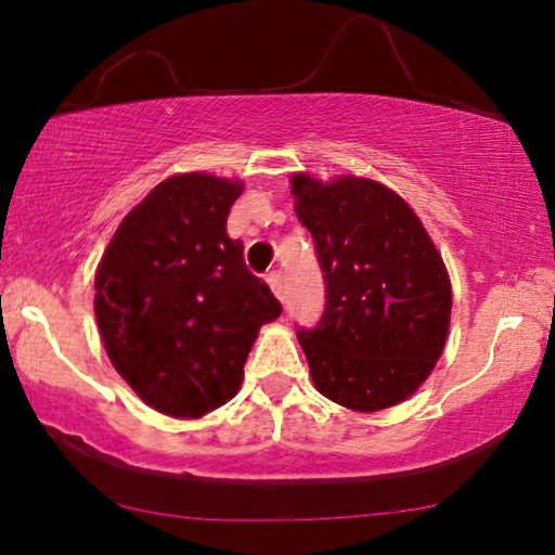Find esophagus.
<instances>
[{
  "mask_svg": "<svg viewBox=\"0 0 555 555\" xmlns=\"http://www.w3.org/2000/svg\"><path fill=\"white\" fill-rule=\"evenodd\" d=\"M267 284L271 286V292H274V296L276 299L284 304V299H286V286H284V274H281V271H269V276H267Z\"/></svg>",
  "mask_w": 555,
  "mask_h": 555,
  "instance_id": "obj_1",
  "label": "esophagus"
}]
</instances>
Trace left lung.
<instances>
[{
  "mask_svg": "<svg viewBox=\"0 0 555 555\" xmlns=\"http://www.w3.org/2000/svg\"><path fill=\"white\" fill-rule=\"evenodd\" d=\"M294 209L317 244L326 306L299 328L313 386L351 411L406 401L441 359L451 281L416 214L371 179H292Z\"/></svg>",
  "mask_w": 555,
  "mask_h": 555,
  "instance_id": "1",
  "label": "left lung"
}]
</instances>
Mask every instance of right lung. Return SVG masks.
<instances>
[{
  "instance_id": "right-lung-1",
  "label": "right lung",
  "mask_w": 555,
  "mask_h": 555,
  "mask_svg": "<svg viewBox=\"0 0 555 555\" xmlns=\"http://www.w3.org/2000/svg\"><path fill=\"white\" fill-rule=\"evenodd\" d=\"M238 179H164L112 236L96 267L94 313L106 357L149 406L198 418L242 386L259 328L281 304L244 263L227 217Z\"/></svg>"
}]
</instances>
